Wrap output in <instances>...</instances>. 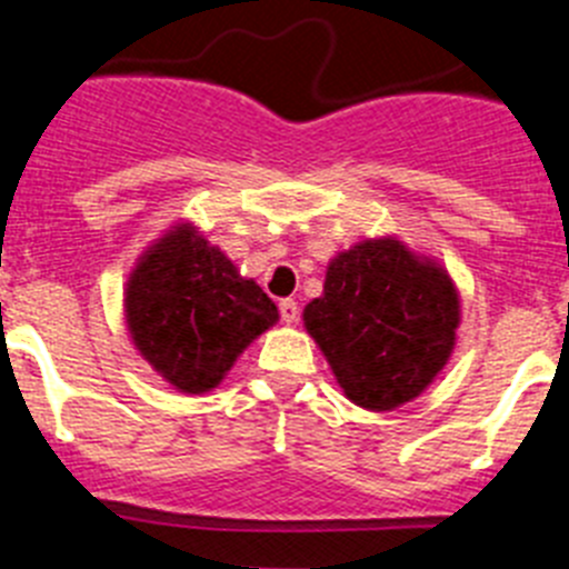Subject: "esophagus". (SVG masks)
<instances>
[{
    "instance_id": "obj_1",
    "label": "esophagus",
    "mask_w": 569,
    "mask_h": 569,
    "mask_svg": "<svg viewBox=\"0 0 569 569\" xmlns=\"http://www.w3.org/2000/svg\"><path fill=\"white\" fill-rule=\"evenodd\" d=\"M279 313L284 325H296L299 321V305L293 299H281L279 301Z\"/></svg>"
}]
</instances>
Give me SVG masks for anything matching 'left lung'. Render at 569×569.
<instances>
[{
	"instance_id": "1",
	"label": "left lung",
	"mask_w": 569,
	"mask_h": 569,
	"mask_svg": "<svg viewBox=\"0 0 569 569\" xmlns=\"http://www.w3.org/2000/svg\"><path fill=\"white\" fill-rule=\"evenodd\" d=\"M305 325L347 399L393 410L447 365L459 296L445 270L396 239L361 241L330 261L325 296L305 308Z\"/></svg>"
}]
</instances>
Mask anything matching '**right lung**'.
<instances>
[{
    "label": "right lung",
    "mask_w": 569,
    "mask_h": 569,
    "mask_svg": "<svg viewBox=\"0 0 569 569\" xmlns=\"http://www.w3.org/2000/svg\"><path fill=\"white\" fill-rule=\"evenodd\" d=\"M124 301L136 347L184 393L219 385L236 356L279 319L270 296L190 228L148 250Z\"/></svg>",
    "instance_id": "obj_1"
}]
</instances>
